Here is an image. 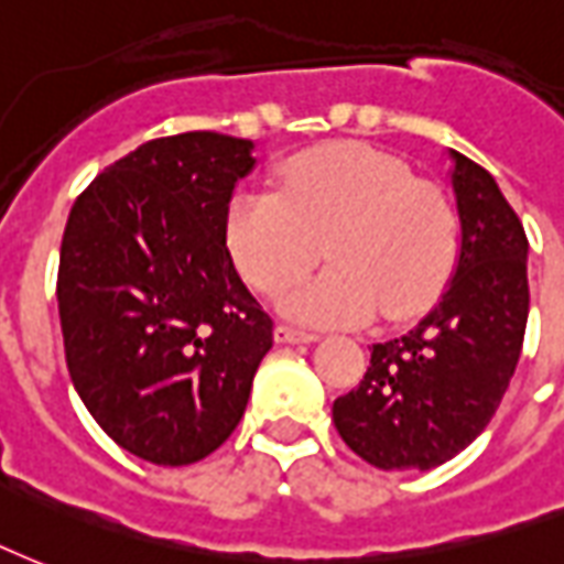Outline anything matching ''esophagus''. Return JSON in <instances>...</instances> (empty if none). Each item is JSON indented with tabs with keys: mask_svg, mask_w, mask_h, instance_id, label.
Wrapping results in <instances>:
<instances>
[{
	"mask_svg": "<svg viewBox=\"0 0 564 564\" xmlns=\"http://www.w3.org/2000/svg\"><path fill=\"white\" fill-rule=\"evenodd\" d=\"M316 337L314 332H302V328H293V325H278L274 328V340L278 344H314Z\"/></svg>",
	"mask_w": 564,
	"mask_h": 564,
	"instance_id": "obj_1",
	"label": "esophagus"
}]
</instances>
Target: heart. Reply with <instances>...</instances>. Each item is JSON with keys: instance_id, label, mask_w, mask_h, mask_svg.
<instances>
[{"instance_id": "heart-1", "label": "heart", "mask_w": 564, "mask_h": 564, "mask_svg": "<svg viewBox=\"0 0 564 564\" xmlns=\"http://www.w3.org/2000/svg\"><path fill=\"white\" fill-rule=\"evenodd\" d=\"M232 262L260 293L295 286L283 311L307 323H365L419 314L442 293L460 253V218L440 187L400 158L361 143H332L290 158L278 194L239 191L224 218Z\"/></svg>"}]
</instances>
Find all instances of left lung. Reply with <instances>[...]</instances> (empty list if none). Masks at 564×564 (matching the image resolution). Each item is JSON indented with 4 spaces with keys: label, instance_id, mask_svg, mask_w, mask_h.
I'll list each match as a JSON object with an SVG mask.
<instances>
[{
    "label": "left lung",
    "instance_id": "obj_1",
    "mask_svg": "<svg viewBox=\"0 0 564 564\" xmlns=\"http://www.w3.org/2000/svg\"><path fill=\"white\" fill-rule=\"evenodd\" d=\"M460 260L440 304L412 332L373 344L365 379L332 419L377 469H433L490 424L523 349L527 232L494 176L452 152Z\"/></svg>",
    "mask_w": 564,
    "mask_h": 564
}]
</instances>
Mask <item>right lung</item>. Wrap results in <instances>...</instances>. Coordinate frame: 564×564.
I'll use <instances>...</instances> for the list:
<instances>
[{
    "mask_svg": "<svg viewBox=\"0 0 564 564\" xmlns=\"http://www.w3.org/2000/svg\"><path fill=\"white\" fill-rule=\"evenodd\" d=\"M250 152L218 131L149 140L98 173L65 224L56 295L70 382L116 445L158 466L229 440L271 349V316L224 232Z\"/></svg>",
    "mask_w": 564,
    "mask_h": 564,
    "instance_id": "right-lung-1",
    "label": "right lung"
}]
</instances>
